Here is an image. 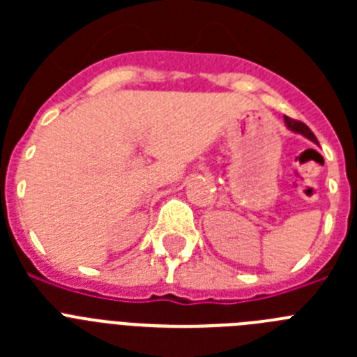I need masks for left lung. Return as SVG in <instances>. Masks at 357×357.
I'll return each mask as SVG.
<instances>
[{"label": "left lung", "mask_w": 357, "mask_h": 357, "mask_svg": "<svg viewBox=\"0 0 357 357\" xmlns=\"http://www.w3.org/2000/svg\"><path fill=\"white\" fill-rule=\"evenodd\" d=\"M284 123H286V127H288L291 132H295V134H302V135H304V137H307L309 141H313V143L318 144L317 137H314L313 132L309 130L307 125H304V123H302V121H296V119L288 118V116H284Z\"/></svg>", "instance_id": "8db88e82"}]
</instances>
